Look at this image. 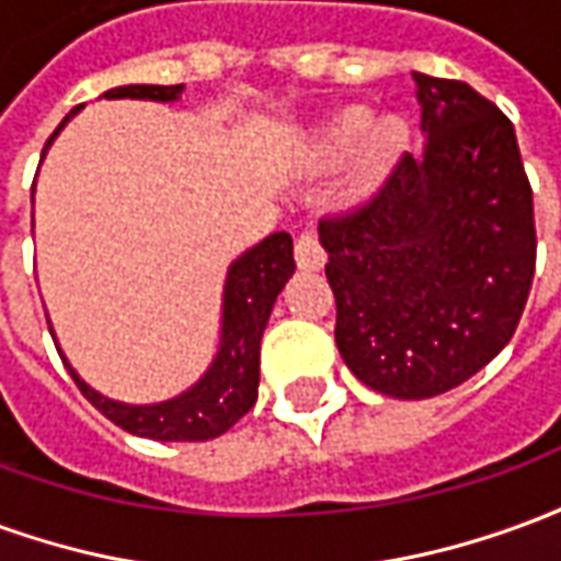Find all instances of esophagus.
<instances>
[{
	"label": "esophagus",
	"instance_id": "1",
	"mask_svg": "<svg viewBox=\"0 0 561 561\" xmlns=\"http://www.w3.org/2000/svg\"><path fill=\"white\" fill-rule=\"evenodd\" d=\"M294 261L300 270H321L324 267V249L318 243V233L312 228L300 231L294 240Z\"/></svg>",
	"mask_w": 561,
	"mask_h": 561
}]
</instances>
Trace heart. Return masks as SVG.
<instances>
[{
    "label": "heart",
    "mask_w": 561,
    "mask_h": 561,
    "mask_svg": "<svg viewBox=\"0 0 561 561\" xmlns=\"http://www.w3.org/2000/svg\"><path fill=\"white\" fill-rule=\"evenodd\" d=\"M373 128V111L366 107H354L348 114L342 116L336 128H333V144L340 149H348L354 144H360L366 138V131ZM402 147V128L388 123V126H378L369 138V168H378Z\"/></svg>",
    "instance_id": "heart-1"
}]
</instances>
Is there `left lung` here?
<instances>
[{
    "label": "left lung",
    "mask_w": 561,
    "mask_h": 561,
    "mask_svg": "<svg viewBox=\"0 0 561 561\" xmlns=\"http://www.w3.org/2000/svg\"><path fill=\"white\" fill-rule=\"evenodd\" d=\"M414 75L423 156L318 225L345 366L393 400L459 388L505 348L535 276V209L514 126L462 80Z\"/></svg>",
    "instance_id": "left-lung-1"
}]
</instances>
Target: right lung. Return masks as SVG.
<instances>
[{
  "instance_id": "obj_1",
  "label": "right lung",
  "mask_w": 561,
  "mask_h": 561,
  "mask_svg": "<svg viewBox=\"0 0 561 561\" xmlns=\"http://www.w3.org/2000/svg\"><path fill=\"white\" fill-rule=\"evenodd\" d=\"M180 95H183V83L180 87L131 83V87L104 92V99H144V102H176ZM80 107L83 104H78L59 123L54 138ZM54 138L47 140V147L54 144ZM291 273L294 243L291 233L285 231L270 233L267 240L245 249L243 255L233 261L225 276V294H221V333L216 357L192 388L171 400L149 402V405L111 400L78 376V369L68 364L59 345L56 352L80 393L126 433L156 438V442H207V438L228 433L233 423L255 405L257 378H261V336L267 328L273 304L285 288V282L291 279ZM47 328H50V318H47ZM50 336L56 342L54 328H50Z\"/></svg>"
}]
</instances>
